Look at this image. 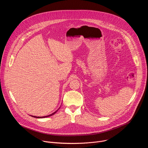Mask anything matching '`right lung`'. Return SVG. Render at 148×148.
<instances>
[{"mask_svg":"<svg viewBox=\"0 0 148 148\" xmlns=\"http://www.w3.org/2000/svg\"><path fill=\"white\" fill-rule=\"evenodd\" d=\"M60 108L56 111H55L54 112H53V114H50V115H47V116H32V115H31L32 116H33V117H34V118H46V117H49V116H51V115H54L55 113H56L57 112V111L60 109Z\"/></svg>","mask_w":148,"mask_h":148,"instance_id":"right-lung-1","label":"right lung"}]
</instances>
